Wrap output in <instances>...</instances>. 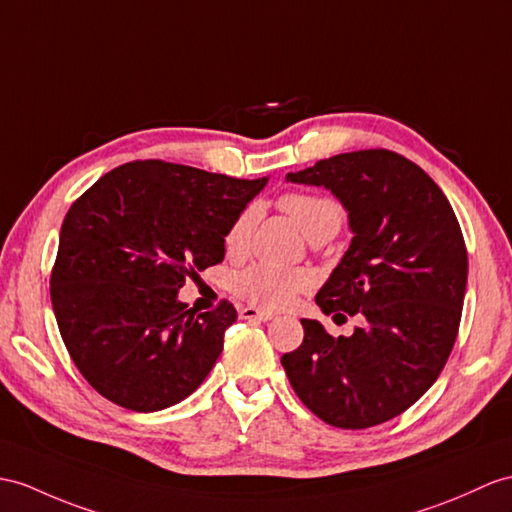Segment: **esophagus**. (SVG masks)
I'll return each instance as SVG.
<instances>
[{
	"label": "esophagus",
	"instance_id": "34e87169",
	"mask_svg": "<svg viewBox=\"0 0 512 512\" xmlns=\"http://www.w3.org/2000/svg\"><path fill=\"white\" fill-rule=\"evenodd\" d=\"M239 315H241V319H249V321H271L273 319V313H269V310H260L254 306H241Z\"/></svg>",
	"mask_w": 512,
	"mask_h": 512
}]
</instances>
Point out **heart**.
<instances>
[{
    "mask_svg": "<svg viewBox=\"0 0 512 512\" xmlns=\"http://www.w3.org/2000/svg\"><path fill=\"white\" fill-rule=\"evenodd\" d=\"M278 206L289 215L299 230L310 241H328L339 232L343 223V208L336 199L328 195L291 191L278 199ZM258 221V206L249 204L232 219L226 234H223V247L230 256H241L252 243V234ZM313 286V278L304 269H282L265 263H256L241 269L232 278V291L245 302L260 308H284L289 306L297 293L308 291Z\"/></svg>",
    "mask_w": 512,
    "mask_h": 512,
    "instance_id": "obj_1",
    "label": "heart"
}]
</instances>
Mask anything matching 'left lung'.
Returning <instances> with one entry per match:
<instances>
[{"label": "left lung", "mask_w": 512, "mask_h": 512, "mask_svg": "<svg viewBox=\"0 0 512 512\" xmlns=\"http://www.w3.org/2000/svg\"><path fill=\"white\" fill-rule=\"evenodd\" d=\"M326 186L350 213L354 239L315 302L334 321L363 315L352 336L302 319L282 356L293 391L334 428L363 430L404 413L439 378L463 315L467 247L436 182L391 149H360L286 173Z\"/></svg>", "instance_id": "left-lung-1"}]
</instances>
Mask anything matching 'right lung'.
Masks as SVG:
<instances>
[{
  "instance_id": "add662e5",
  "label": "right lung",
  "mask_w": 512,
  "mask_h": 512,
  "mask_svg": "<svg viewBox=\"0 0 512 512\" xmlns=\"http://www.w3.org/2000/svg\"><path fill=\"white\" fill-rule=\"evenodd\" d=\"M265 184L134 160L71 204L49 293L67 352L99 395L154 413L204 382L236 308L221 299L197 313L178 291L221 263L223 234Z\"/></svg>"
}]
</instances>
